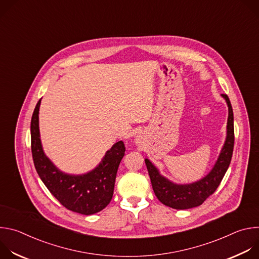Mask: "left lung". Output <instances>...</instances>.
<instances>
[{
	"label": "left lung",
	"instance_id": "8db88e82",
	"mask_svg": "<svg viewBox=\"0 0 259 259\" xmlns=\"http://www.w3.org/2000/svg\"><path fill=\"white\" fill-rule=\"evenodd\" d=\"M221 95L226 98L229 105L228 136L216 164L206 177L192 184L178 186L163 177L149 160H144L156 197L170 208L183 210L202 205L216 191L231 164L235 143L234 113L229 96L227 94Z\"/></svg>",
	"mask_w": 259,
	"mask_h": 259
}]
</instances>
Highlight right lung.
Segmentation results:
<instances>
[{"label":"right lung","mask_w":259,"mask_h":259,"mask_svg":"<svg viewBox=\"0 0 259 259\" xmlns=\"http://www.w3.org/2000/svg\"><path fill=\"white\" fill-rule=\"evenodd\" d=\"M40 103L41 99L34 107L30 122L31 154L36 172L49 192L66 209L84 215L101 211L113 198L117 171L125 155L124 142L114 144L91 172L80 176L64 174L43 152L39 132Z\"/></svg>","instance_id":"obj_1"}]
</instances>
